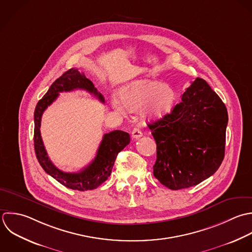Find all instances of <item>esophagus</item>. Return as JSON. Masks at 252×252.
<instances>
[{
    "label": "esophagus",
    "mask_w": 252,
    "mask_h": 252,
    "mask_svg": "<svg viewBox=\"0 0 252 252\" xmlns=\"http://www.w3.org/2000/svg\"><path fill=\"white\" fill-rule=\"evenodd\" d=\"M131 136H132V138H134V139H138L139 137L142 136V131H141L139 128H136V127H135V128L132 129Z\"/></svg>",
    "instance_id": "esophagus-1"
}]
</instances>
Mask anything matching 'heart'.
<instances>
[{
    "mask_svg": "<svg viewBox=\"0 0 252 252\" xmlns=\"http://www.w3.org/2000/svg\"><path fill=\"white\" fill-rule=\"evenodd\" d=\"M119 99H114L116 110H141L142 116L151 121L160 120L172 113L177 96L172 87L160 81L138 79L124 85L119 92Z\"/></svg>",
    "mask_w": 252,
    "mask_h": 252,
    "instance_id": "1",
    "label": "heart"
}]
</instances>
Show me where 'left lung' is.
<instances>
[{
    "label": "left lung",
    "instance_id": "1",
    "mask_svg": "<svg viewBox=\"0 0 252 252\" xmlns=\"http://www.w3.org/2000/svg\"><path fill=\"white\" fill-rule=\"evenodd\" d=\"M228 112L209 84L197 77L172 113L148 124L157 144L154 177L170 189L197 186L225 156Z\"/></svg>",
    "mask_w": 252,
    "mask_h": 252
}]
</instances>
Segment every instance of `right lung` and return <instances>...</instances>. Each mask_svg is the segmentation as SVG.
I'll use <instances>...</instances> for the list:
<instances>
[{
	"label": "right lung",
	"instance_id": "1",
	"mask_svg": "<svg viewBox=\"0 0 252 252\" xmlns=\"http://www.w3.org/2000/svg\"><path fill=\"white\" fill-rule=\"evenodd\" d=\"M83 89L96 96L102 103L103 95L97 91L92 81L77 69L70 68L50 86L47 93L36 105L34 111V148L37 160L43 170L60 184L74 190H91L108 180L112 173L118 154L130 142V136L123 130H114L104 134L94 160L78 173H64L59 170L50 160L44 147L40 126L44 111L59 96L60 92Z\"/></svg>",
	"mask_w": 252,
	"mask_h": 252
}]
</instances>
